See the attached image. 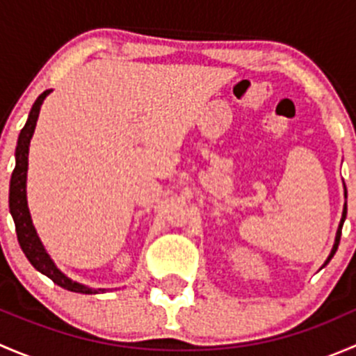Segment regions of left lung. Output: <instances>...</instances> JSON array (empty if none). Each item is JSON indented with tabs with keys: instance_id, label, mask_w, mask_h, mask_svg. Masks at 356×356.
Instances as JSON below:
<instances>
[{
	"instance_id": "8db88e82",
	"label": "left lung",
	"mask_w": 356,
	"mask_h": 356,
	"mask_svg": "<svg viewBox=\"0 0 356 356\" xmlns=\"http://www.w3.org/2000/svg\"><path fill=\"white\" fill-rule=\"evenodd\" d=\"M344 196H348L346 193H344ZM346 203H344V210H343V218H341V224H339V229H337V234H336V243H334V248H332V251H331V254H329V258H327V261H325V265L329 264V261H331V258L334 257V253H336L337 251V246H339V239H341V229H343V224H344V218H346Z\"/></svg>"
}]
</instances>
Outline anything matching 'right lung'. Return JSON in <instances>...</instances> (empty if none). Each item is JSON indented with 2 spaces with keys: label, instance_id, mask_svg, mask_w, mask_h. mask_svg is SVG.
<instances>
[{
  "label": "right lung",
  "instance_id": "1",
  "mask_svg": "<svg viewBox=\"0 0 356 356\" xmlns=\"http://www.w3.org/2000/svg\"><path fill=\"white\" fill-rule=\"evenodd\" d=\"M48 91L42 92L38 99L32 105L31 113H29L27 122H25L24 129L20 131L19 143H17L15 149V168H13L12 179H10V211H12L13 222H15V231H17V239H19L20 248L27 257V260L34 265V268H38L41 274L48 275L55 284H58L60 288L74 291V293H98L103 289H89L86 286L77 284V282L70 281L65 277L58 268L53 265V261L49 260V257L46 254L44 248H42L41 241H39L38 234L34 231V225H32L31 215H29L27 208V198H25V179H27V155H29V145H31V138L34 134L35 122H38L39 110H41L42 102H44L46 96L49 95Z\"/></svg>",
  "mask_w": 356,
  "mask_h": 356
}]
</instances>
